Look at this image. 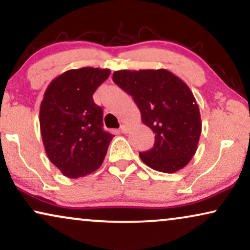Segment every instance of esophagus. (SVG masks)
<instances>
[{
  "label": "esophagus",
  "instance_id": "1",
  "mask_svg": "<svg viewBox=\"0 0 250 250\" xmlns=\"http://www.w3.org/2000/svg\"><path fill=\"white\" fill-rule=\"evenodd\" d=\"M120 129H121L122 134H127V132H128V125H122L121 127H120Z\"/></svg>",
  "mask_w": 250,
  "mask_h": 250
}]
</instances>
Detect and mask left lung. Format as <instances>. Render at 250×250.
<instances>
[{
	"label": "left lung",
	"mask_w": 250,
	"mask_h": 250,
	"mask_svg": "<svg viewBox=\"0 0 250 250\" xmlns=\"http://www.w3.org/2000/svg\"><path fill=\"white\" fill-rule=\"evenodd\" d=\"M113 81L130 95L142 121L155 134L142 161L156 171L171 174L191 161L201 135L199 106L189 88L167 69L116 71Z\"/></svg>",
	"instance_id": "8db88e82"
}]
</instances>
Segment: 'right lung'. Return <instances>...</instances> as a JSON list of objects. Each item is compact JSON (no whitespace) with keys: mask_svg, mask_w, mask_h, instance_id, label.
I'll use <instances>...</instances> for the list:
<instances>
[{"mask_svg":"<svg viewBox=\"0 0 250 250\" xmlns=\"http://www.w3.org/2000/svg\"><path fill=\"white\" fill-rule=\"evenodd\" d=\"M109 69H71L52 80L40 107V128L50 161L69 178L101 167L113 135L103 128V108L92 95Z\"/></svg>","mask_w":250,"mask_h":250,"instance_id":"1","label":"right lung"}]
</instances>
